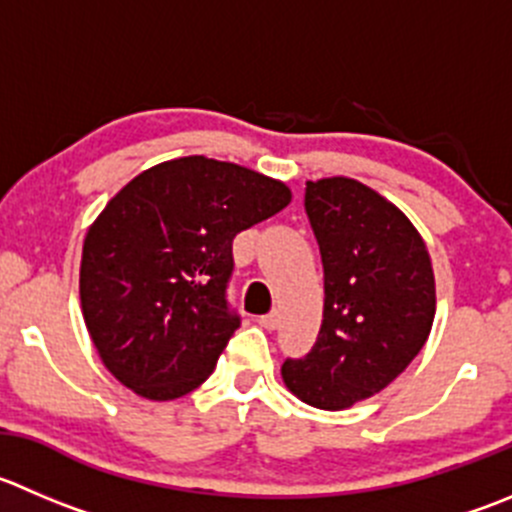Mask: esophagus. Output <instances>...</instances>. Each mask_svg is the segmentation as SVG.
I'll return each instance as SVG.
<instances>
[{
  "mask_svg": "<svg viewBox=\"0 0 512 512\" xmlns=\"http://www.w3.org/2000/svg\"><path fill=\"white\" fill-rule=\"evenodd\" d=\"M260 325L265 327V330H277V325H280V312H270V315H262L260 317Z\"/></svg>",
  "mask_w": 512,
  "mask_h": 512,
  "instance_id": "obj_1",
  "label": "esophagus"
}]
</instances>
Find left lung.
Here are the masks:
<instances>
[{
  "instance_id": "8db88e82",
  "label": "left lung",
  "mask_w": 512,
  "mask_h": 512,
  "mask_svg": "<svg viewBox=\"0 0 512 512\" xmlns=\"http://www.w3.org/2000/svg\"><path fill=\"white\" fill-rule=\"evenodd\" d=\"M305 210L325 270L315 347L285 360L282 382L302 403L347 410L385 390L428 342L433 260L398 205L352 177L307 182Z\"/></svg>"
}]
</instances>
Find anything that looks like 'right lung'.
Listing matches in <instances>:
<instances>
[{
    "label": "right lung",
    "mask_w": 512,
    "mask_h": 512,
    "mask_svg": "<svg viewBox=\"0 0 512 512\" xmlns=\"http://www.w3.org/2000/svg\"><path fill=\"white\" fill-rule=\"evenodd\" d=\"M280 180L205 155L140 172L89 225L79 300L99 360L165 403L200 388L232 332L225 287L237 232L290 205Z\"/></svg>",
    "instance_id": "right-lung-1"
}]
</instances>
